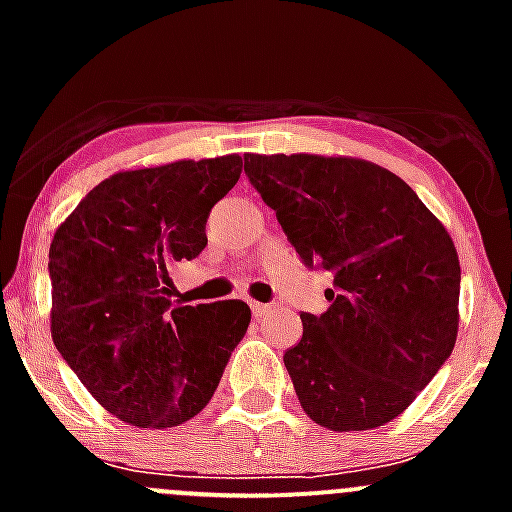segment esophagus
Listing matches in <instances>:
<instances>
[{"label":"esophagus","instance_id":"esophagus-1","mask_svg":"<svg viewBox=\"0 0 512 512\" xmlns=\"http://www.w3.org/2000/svg\"><path fill=\"white\" fill-rule=\"evenodd\" d=\"M250 309H252V317L255 319H262L267 312H270V304H262V302H250Z\"/></svg>","mask_w":512,"mask_h":512}]
</instances>
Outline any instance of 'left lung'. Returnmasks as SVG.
<instances>
[{"label":"left lung","mask_w":512,"mask_h":512,"mask_svg":"<svg viewBox=\"0 0 512 512\" xmlns=\"http://www.w3.org/2000/svg\"><path fill=\"white\" fill-rule=\"evenodd\" d=\"M309 270H327L329 309L302 312L285 352L294 391L319 426L366 431L396 418L453 352L461 265L446 227L399 175L369 160L245 156Z\"/></svg>","instance_id":"left-lung-1"}]
</instances>
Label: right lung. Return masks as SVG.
I'll use <instances>...</instances> for the list:
<instances>
[{
    "label": "right lung",
    "instance_id": "add662e5",
    "mask_svg": "<svg viewBox=\"0 0 512 512\" xmlns=\"http://www.w3.org/2000/svg\"><path fill=\"white\" fill-rule=\"evenodd\" d=\"M240 173V156L116 173L51 240V339L98 404L131 426L198 416L245 337L242 299H168L170 267L205 250L210 210Z\"/></svg>",
    "mask_w": 512,
    "mask_h": 512
}]
</instances>
